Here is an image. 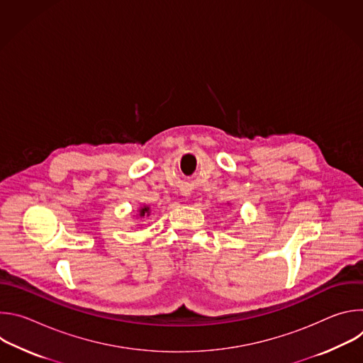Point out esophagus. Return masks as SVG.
<instances>
[{
  "instance_id": "34e87169",
  "label": "esophagus",
  "mask_w": 363,
  "mask_h": 363,
  "mask_svg": "<svg viewBox=\"0 0 363 363\" xmlns=\"http://www.w3.org/2000/svg\"><path fill=\"white\" fill-rule=\"evenodd\" d=\"M188 194H189V192H182V195H188Z\"/></svg>"
}]
</instances>
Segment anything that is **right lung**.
Returning <instances> with one entry per match:
<instances>
[{"mask_svg": "<svg viewBox=\"0 0 363 363\" xmlns=\"http://www.w3.org/2000/svg\"><path fill=\"white\" fill-rule=\"evenodd\" d=\"M145 214H149V206H143V208H140V217H143Z\"/></svg>", "mask_w": 363, "mask_h": 363, "instance_id": "1", "label": "right lung"}]
</instances>
